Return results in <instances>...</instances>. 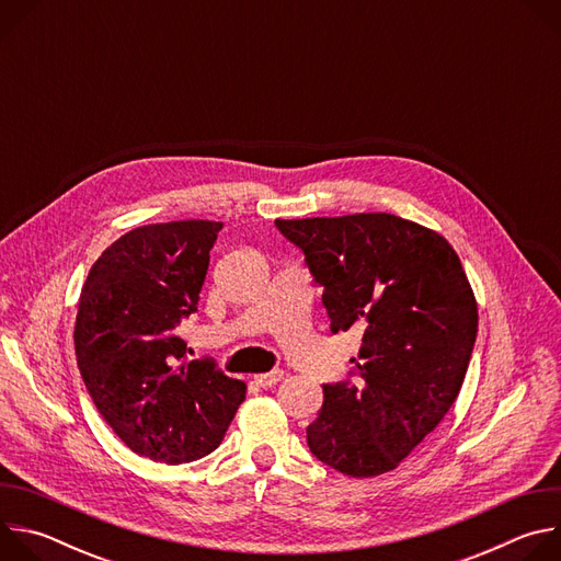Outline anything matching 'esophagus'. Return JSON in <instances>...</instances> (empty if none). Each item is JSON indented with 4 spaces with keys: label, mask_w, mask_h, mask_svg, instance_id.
Listing matches in <instances>:
<instances>
[{
    "label": "esophagus",
    "mask_w": 561,
    "mask_h": 561,
    "mask_svg": "<svg viewBox=\"0 0 561 561\" xmlns=\"http://www.w3.org/2000/svg\"><path fill=\"white\" fill-rule=\"evenodd\" d=\"M282 377H284V370H271V373H260V375H255L253 379H255L257 386L271 388V386H275Z\"/></svg>",
    "instance_id": "obj_1"
}]
</instances>
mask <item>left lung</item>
<instances>
[{"instance_id": "8db88e82", "label": "left lung", "mask_w": 561, "mask_h": 561, "mask_svg": "<svg viewBox=\"0 0 561 561\" xmlns=\"http://www.w3.org/2000/svg\"><path fill=\"white\" fill-rule=\"evenodd\" d=\"M319 286L331 331L362 333L357 379L324 386L310 453L351 477L394 470L461 390L477 299L439 232L390 213L277 219Z\"/></svg>"}]
</instances>
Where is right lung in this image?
Instances as JSON below:
<instances>
[{"label": "right lung", "mask_w": 561, "mask_h": 561, "mask_svg": "<svg viewBox=\"0 0 561 561\" xmlns=\"http://www.w3.org/2000/svg\"><path fill=\"white\" fill-rule=\"evenodd\" d=\"M221 226H137L98 257L79 295L72 337L87 390L117 437L152 461L206 457L247 399L242 379L188 362L173 331L197 310Z\"/></svg>", "instance_id": "1"}]
</instances>
